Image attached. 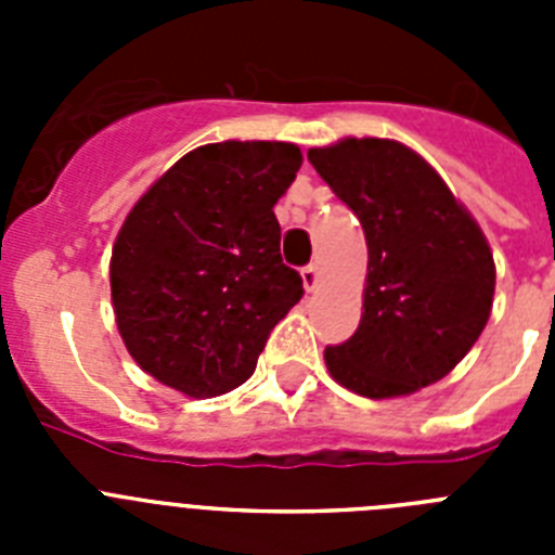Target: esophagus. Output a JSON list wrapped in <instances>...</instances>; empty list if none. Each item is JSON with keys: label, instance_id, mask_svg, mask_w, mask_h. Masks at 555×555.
I'll return each mask as SVG.
<instances>
[{"label": "esophagus", "instance_id": "1", "mask_svg": "<svg viewBox=\"0 0 555 555\" xmlns=\"http://www.w3.org/2000/svg\"><path fill=\"white\" fill-rule=\"evenodd\" d=\"M302 283H306L308 292H313V288L320 286V263H308V267L302 269Z\"/></svg>", "mask_w": 555, "mask_h": 555}]
</instances>
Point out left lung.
<instances>
[{
  "label": "left lung",
  "instance_id": "left-lung-1",
  "mask_svg": "<svg viewBox=\"0 0 555 555\" xmlns=\"http://www.w3.org/2000/svg\"><path fill=\"white\" fill-rule=\"evenodd\" d=\"M308 160L366 235L361 325L325 347L331 377L372 400L442 380L473 350L494 300L487 235L434 166L391 139H341Z\"/></svg>",
  "mask_w": 555,
  "mask_h": 555
}]
</instances>
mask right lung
Segmentation results:
<instances>
[{
  "mask_svg": "<svg viewBox=\"0 0 555 555\" xmlns=\"http://www.w3.org/2000/svg\"><path fill=\"white\" fill-rule=\"evenodd\" d=\"M300 166L288 141L205 144L130 208L113 242L111 300L127 352L158 384L197 400L233 391L300 302L274 217Z\"/></svg>",
  "mask_w": 555,
  "mask_h": 555,
  "instance_id": "obj_1",
  "label": "right lung"
}]
</instances>
